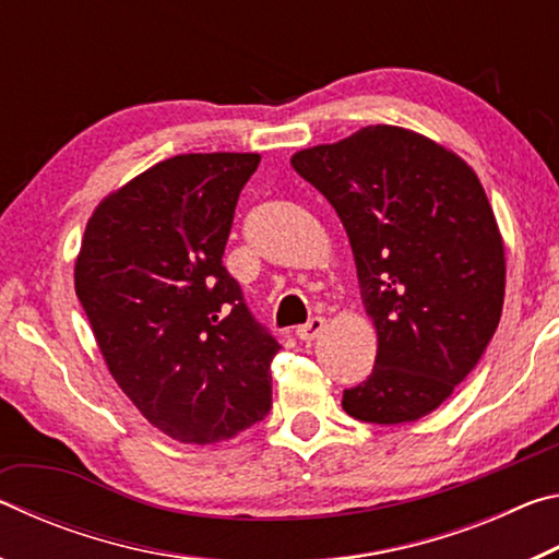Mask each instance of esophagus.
Here are the masks:
<instances>
[{"label": "esophagus", "instance_id": "esophagus-1", "mask_svg": "<svg viewBox=\"0 0 559 559\" xmlns=\"http://www.w3.org/2000/svg\"><path fill=\"white\" fill-rule=\"evenodd\" d=\"M325 330V318H310L306 325H298V330H296V335L300 337V340H306V343H310V340H316V337H320V333H323Z\"/></svg>", "mask_w": 559, "mask_h": 559}]
</instances>
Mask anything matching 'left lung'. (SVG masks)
<instances>
[{
  "label": "left lung",
  "mask_w": 559,
  "mask_h": 559,
  "mask_svg": "<svg viewBox=\"0 0 559 559\" xmlns=\"http://www.w3.org/2000/svg\"><path fill=\"white\" fill-rule=\"evenodd\" d=\"M333 204L377 328L370 377L343 392L359 421H416L447 402L493 337L506 251L473 169L396 126H367L290 157Z\"/></svg>",
  "instance_id": "obj_1"
}]
</instances>
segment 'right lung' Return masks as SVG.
<instances>
[{"label":"right lung","instance_id":"obj_1","mask_svg":"<svg viewBox=\"0 0 559 559\" xmlns=\"http://www.w3.org/2000/svg\"><path fill=\"white\" fill-rule=\"evenodd\" d=\"M257 153L157 163L98 204L75 296L110 374L145 419L182 443H216L271 409L281 345L222 263Z\"/></svg>","mask_w":559,"mask_h":559}]
</instances>
